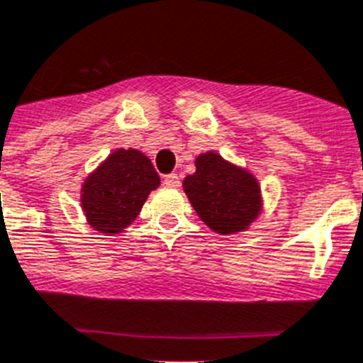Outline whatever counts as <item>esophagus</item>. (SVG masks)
Masks as SVG:
<instances>
[{
	"instance_id": "esophagus-1",
	"label": "esophagus",
	"mask_w": 363,
	"mask_h": 363,
	"mask_svg": "<svg viewBox=\"0 0 363 363\" xmlns=\"http://www.w3.org/2000/svg\"><path fill=\"white\" fill-rule=\"evenodd\" d=\"M163 182H164V185H167V187H179V184H182V182H179V176L178 174L164 176Z\"/></svg>"
}]
</instances>
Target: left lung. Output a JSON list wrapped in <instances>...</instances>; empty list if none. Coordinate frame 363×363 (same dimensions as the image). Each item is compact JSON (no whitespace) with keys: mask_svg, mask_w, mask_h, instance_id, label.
Returning a JSON list of instances; mask_svg holds the SVG:
<instances>
[{"mask_svg":"<svg viewBox=\"0 0 363 363\" xmlns=\"http://www.w3.org/2000/svg\"><path fill=\"white\" fill-rule=\"evenodd\" d=\"M194 167L196 172L184 179V191L200 220L220 235L245 232L263 209L256 176L213 150L196 155Z\"/></svg>","mask_w":363,"mask_h":363,"instance_id":"obj_1","label":"left lung"}]
</instances>
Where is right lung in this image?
I'll return each instance as SVG.
<instances>
[{
	"instance_id": "add662e5",
	"label": "right lung",
	"mask_w": 363,
	"mask_h": 363,
	"mask_svg": "<svg viewBox=\"0 0 363 363\" xmlns=\"http://www.w3.org/2000/svg\"><path fill=\"white\" fill-rule=\"evenodd\" d=\"M160 184L148 155L135 148L115 150L81 185V209L86 223L100 235L122 233Z\"/></svg>"
}]
</instances>
